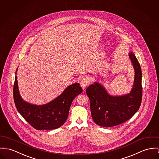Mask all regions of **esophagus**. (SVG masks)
Segmentation results:
<instances>
[{"instance_id": "1", "label": "esophagus", "mask_w": 159, "mask_h": 159, "mask_svg": "<svg viewBox=\"0 0 159 159\" xmlns=\"http://www.w3.org/2000/svg\"><path fill=\"white\" fill-rule=\"evenodd\" d=\"M90 82H91L90 78L89 77H88V76H86V77H84L83 78V79L82 80L80 85H81V86L83 88H85V87H86L87 86L90 84Z\"/></svg>"}]
</instances>
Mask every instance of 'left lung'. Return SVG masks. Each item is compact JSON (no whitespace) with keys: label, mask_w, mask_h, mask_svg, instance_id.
<instances>
[{"label":"left lung","mask_w":159,"mask_h":159,"mask_svg":"<svg viewBox=\"0 0 159 159\" xmlns=\"http://www.w3.org/2000/svg\"><path fill=\"white\" fill-rule=\"evenodd\" d=\"M129 57L135 70L134 84L131 93L123 96H110L98 83L86 90L90 101L92 118L103 127L114 126L126 122L139 110L142 99V71L139 62L133 52Z\"/></svg>","instance_id":"obj_1"}]
</instances>
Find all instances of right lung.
<instances>
[{
    "label": "right lung",
    "instance_id": "1",
    "mask_svg": "<svg viewBox=\"0 0 159 159\" xmlns=\"http://www.w3.org/2000/svg\"><path fill=\"white\" fill-rule=\"evenodd\" d=\"M79 84L68 86L58 98L44 105L37 106L24 102L20 97L15 77L13 98L16 107L25 120L37 130L54 129L66 122L74 98L82 93Z\"/></svg>",
    "mask_w": 159,
    "mask_h": 159
}]
</instances>
